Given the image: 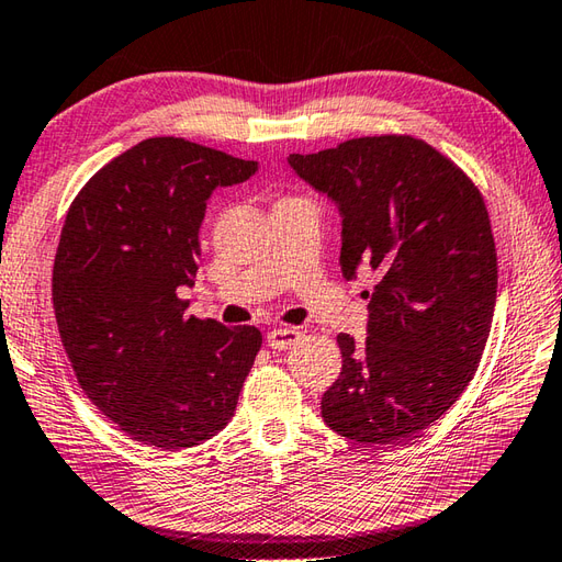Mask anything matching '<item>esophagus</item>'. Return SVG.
I'll use <instances>...</instances> for the list:
<instances>
[{
	"instance_id": "1",
	"label": "esophagus",
	"mask_w": 562,
	"mask_h": 562,
	"mask_svg": "<svg viewBox=\"0 0 562 562\" xmlns=\"http://www.w3.org/2000/svg\"><path fill=\"white\" fill-rule=\"evenodd\" d=\"M299 340H302V333L294 330V328H278V330H270V333H268V337H266L268 347H270V349H278V351H282V349H290V347H292V345H296Z\"/></svg>"
}]
</instances>
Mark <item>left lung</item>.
I'll use <instances>...</instances> for the list:
<instances>
[{"instance_id":"1","label":"left lung","mask_w":562,"mask_h":562,"mask_svg":"<svg viewBox=\"0 0 562 562\" xmlns=\"http://www.w3.org/2000/svg\"><path fill=\"white\" fill-rule=\"evenodd\" d=\"M286 162L340 211L342 276H378L367 340L337 335L342 371L323 422L363 446L412 438L452 407L484 355L498 290L486 203L412 136L351 138Z\"/></svg>"}]
</instances>
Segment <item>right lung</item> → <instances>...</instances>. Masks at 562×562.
I'll return each mask as SVG.
<instances>
[{
  "instance_id": "right-lung-1",
  "label": "right lung",
  "mask_w": 562,
  "mask_h": 562,
  "mask_svg": "<svg viewBox=\"0 0 562 562\" xmlns=\"http://www.w3.org/2000/svg\"><path fill=\"white\" fill-rule=\"evenodd\" d=\"M258 162L146 138L78 191L52 270L61 345L88 400L126 436L184 450L229 424L263 335L184 316L205 203Z\"/></svg>"
}]
</instances>
